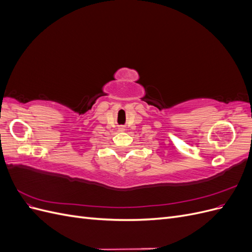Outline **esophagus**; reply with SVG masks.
I'll return each instance as SVG.
<instances>
[{
	"instance_id": "1",
	"label": "esophagus",
	"mask_w": 252,
	"mask_h": 252,
	"mask_svg": "<svg viewBox=\"0 0 252 252\" xmlns=\"http://www.w3.org/2000/svg\"><path fill=\"white\" fill-rule=\"evenodd\" d=\"M119 131H125V126H120L119 127Z\"/></svg>"
}]
</instances>
